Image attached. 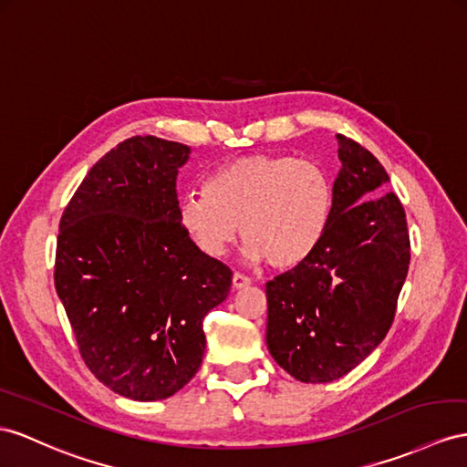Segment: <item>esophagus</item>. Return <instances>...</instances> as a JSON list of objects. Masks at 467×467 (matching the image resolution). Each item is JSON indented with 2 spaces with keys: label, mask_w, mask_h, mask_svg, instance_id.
<instances>
[{
  "label": "esophagus",
  "mask_w": 467,
  "mask_h": 467,
  "mask_svg": "<svg viewBox=\"0 0 467 467\" xmlns=\"http://www.w3.org/2000/svg\"><path fill=\"white\" fill-rule=\"evenodd\" d=\"M248 284H250L248 276H244V274H241V272H234V276H233V288L234 290H241V288H244V285H248Z\"/></svg>",
  "instance_id": "34e87169"
}]
</instances>
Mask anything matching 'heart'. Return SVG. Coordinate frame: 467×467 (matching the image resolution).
Returning a JSON list of instances; mask_svg holds the SVG:
<instances>
[{"mask_svg": "<svg viewBox=\"0 0 467 467\" xmlns=\"http://www.w3.org/2000/svg\"><path fill=\"white\" fill-rule=\"evenodd\" d=\"M333 211L329 173L292 155H248L209 175L202 193L179 205V224L202 254L221 258L243 226L244 253L292 268L326 236Z\"/></svg>", "mask_w": 467, "mask_h": 467, "instance_id": "heart-1", "label": "heart"}]
</instances>
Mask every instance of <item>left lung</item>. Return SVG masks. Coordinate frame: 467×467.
Masks as SVG:
<instances>
[{"mask_svg": "<svg viewBox=\"0 0 467 467\" xmlns=\"http://www.w3.org/2000/svg\"><path fill=\"white\" fill-rule=\"evenodd\" d=\"M326 236L294 270L266 284L268 351L302 382L348 375L389 333L409 274L410 238L399 197L373 153L337 136Z\"/></svg>", "mask_w": 467, "mask_h": 467, "instance_id": "1", "label": "left lung"}]
</instances>
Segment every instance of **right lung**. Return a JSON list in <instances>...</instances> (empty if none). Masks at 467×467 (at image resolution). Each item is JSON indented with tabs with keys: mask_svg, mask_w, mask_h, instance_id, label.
I'll list each match as a JSON object with an SVG mask.
<instances>
[{
	"mask_svg": "<svg viewBox=\"0 0 467 467\" xmlns=\"http://www.w3.org/2000/svg\"><path fill=\"white\" fill-rule=\"evenodd\" d=\"M189 148L134 136L92 165L58 224L55 288L80 357L134 400L171 397L205 353L202 319L233 272L179 224L177 171Z\"/></svg>",
	"mask_w": 467,
	"mask_h": 467,
	"instance_id": "1",
	"label": "right lung"
}]
</instances>
